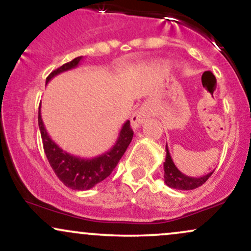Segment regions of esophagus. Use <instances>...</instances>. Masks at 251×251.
<instances>
[{
  "instance_id": "esophagus-1",
  "label": "esophagus",
  "mask_w": 251,
  "mask_h": 251,
  "mask_svg": "<svg viewBox=\"0 0 251 251\" xmlns=\"http://www.w3.org/2000/svg\"><path fill=\"white\" fill-rule=\"evenodd\" d=\"M151 118V112L149 108L146 107H140L139 110L135 111V112L132 114L131 117V126L133 129H137L141 124L147 122Z\"/></svg>"
}]
</instances>
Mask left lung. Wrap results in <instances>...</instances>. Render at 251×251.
Instances as JSON below:
<instances>
[{
    "label": "left lung",
    "mask_w": 251,
    "mask_h": 251,
    "mask_svg": "<svg viewBox=\"0 0 251 251\" xmlns=\"http://www.w3.org/2000/svg\"><path fill=\"white\" fill-rule=\"evenodd\" d=\"M164 179L166 185L171 187V188L180 189V191H191V189H195L198 188V187L202 186L208 179H209L210 175H212L214 172H210V173L203 175V176L201 177L187 176V175L181 173V172L176 168V166L174 165L167 145H166V160L164 162Z\"/></svg>",
    "instance_id": "1"
}]
</instances>
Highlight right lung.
I'll use <instances>...</instances> for the list:
<instances>
[{
  "label": "right lung",
  "mask_w": 251,
  "mask_h": 251,
  "mask_svg": "<svg viewBox=\"0 0 251 251\" xmlns=\"http://www.w3.org/2000/svg\"><path fill=\"white\" fill-rule=\"evenodd\" d=\"M83 57H77L71 62L65 63L60 68L52 71L47 77V84L57 75L62 72L71 70L77 68ZM38 126L41 131L42 141H43V149L47 155L49 164L52 167L57 177L69 188L75 191H87L92 188L97 183L101 182L112 173L116 166L122 159L124 153L127 150L129 143L133 138L129 120L123 125L120 129L119 137H118L114 146L104 154L96 156L92 159H81L78 156L71 155L70 153L63 151L56 143L51 140L44 127L43 120L41 116V104L38 108Z\"/></svg>",
  "instance_id": "obj_1"
}]
</instances>
